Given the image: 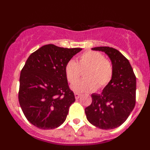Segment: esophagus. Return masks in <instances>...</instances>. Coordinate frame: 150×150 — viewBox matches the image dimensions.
Returning <instances> with one entry per match:
<instances>
[{"instance_id": "obj_1", "label": "esophagus", "mask_w": 150, "mask_h": 150, "mask_svg": "<svg viewBox=\"0 0 150 150\" xmlns=\"http://www.w3.org/2000/svg\"><path fill=\"white\" fill-rule=\"evenodd\" d=\"M74 95H75V98L76 99H79L80 97H81V95L79 93H75L74 94Z\"/></svg>"}]
</instances>
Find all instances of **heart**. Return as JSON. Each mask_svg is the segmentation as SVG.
<instances>
[{"label": "heart", "mask_w": 150, "mask_h": 150, "mask_svg": "<svg viewBox=\"0 0 150 150\" xmlns=\"http://www.w3.org/2000/svg\"><path fill=\"white\" fill-rule=\"evenodd\" d=\"M84 70L85 79L71 86L75 92H91L97 88H103L112 79V64L98 52L87 51L79 57L77 62L73 60L67 62L64 67V74L68 83L73 84L77 81L80 72Z\"/></svg>", "instance_id": "heart-1"}]
</instances>
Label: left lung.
I'll return each instance as SVG.
<instances>
[{"label": "left lung", "instance_id": "8db88e82", "mask_svg": "<svg viewBox=\"0 0 150 150\" xmlns=\"http://www.w3.org/2000/svg\"><path fill=\"white\" fill-rule=\"evenodd\" d=\"M112 62V77L101 94L91 95V105L85 109L88 121L100 129H113L128 119L135 106L136 76L128 59L116 49L99 46Z\"/></svg>", "mask_w": 150, "mask_h": 150}]
</instances>
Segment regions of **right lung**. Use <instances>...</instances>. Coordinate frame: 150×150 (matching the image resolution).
<instances>
[{
    "label": "right lung",
    "instance_id": "obj_1",
    "mask_svg": "<svg viewBox=\"0 0 150 150\" xmlns=\"http://www.w3.org/2000/svg\"><path fill=\"white\" fill-rule=\"evenodd\" d=\"M81 50L48 44L27 59L20 74L18 101L34 126L53 129L65 121L75 96L69 88L64 67Z\"/></svg>",
    "mask_w": 150,
    "mask_h": 150
}]
</instances>
